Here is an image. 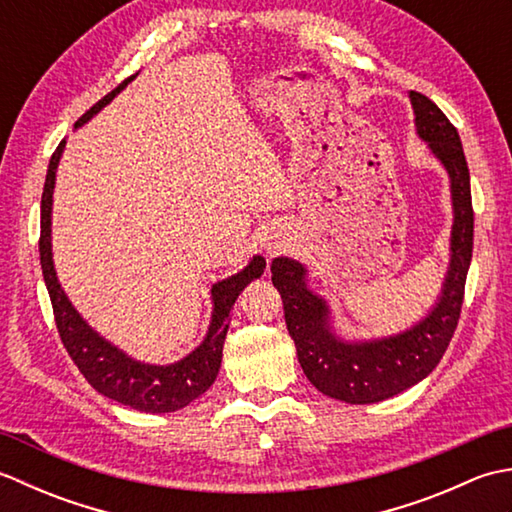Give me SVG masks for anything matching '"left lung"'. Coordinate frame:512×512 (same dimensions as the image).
Instances as JSON below:
<instances>
[{"mask_svg": "<svg viewBox=\"0 0 512 512\" xmlns=\"http://www.w3.org/2000/svg\"><path fill=\"white\" fill-rule=\"evenodd\" d=\"M409 99L416 114L418 136L427 140L429 149L449 171L453 198L451 264L442 297L429 317L389 339L347 343L332 334L325 301L306 288V268L288 257H277L270 264L303 374L321 394L345 400L350 405L387 400L420 383L436 369L458 328L466 273L471 266V176L460 134L429 96L411 92Z\"/></svg>", "mask_w": 512, "mask_h": 512, "instance_id": "left-lung-1", "label": "left lung"}]
</instances>
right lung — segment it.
<instances>
[{"label": "right lung", "mask_w": 512, "mask_h": 512, "mask_svg": "<svg viewBox=\"0 0 512 512\" xmlns=\"http://www.w3.org/2000/svg\"><path fill=\"white\" fill-rule=\"evenodd\" d=\"M136 76V74H134ZM129 76L116 90L105 94L103 99L90 107L74 127H81L88 123L90 118L110 103L114 96L121 92L125 85L134 79ZM65 140H61L59 147L54 149L48 165L46 184H43L41 195V235H39V255H41V270L43 281L48 286V295L52 301L54 323H57L59 336L63 347L68 350L74 365L85 380L99 391V394L112 398L121 405H127L145 413H169L187 407L198 396H202L209 389L217 372H220L222 363V347L228 330V312H231L235 299L239 297L250 281L257 279L264 273L266 259L253 257L242 273L228 277L224 281H217L211 288L213 297V317L209 325V334L206 339L195 347V350L184 356L182 361L173 365H147L134 361L127 354H123L118 347L107 343L103 336L96 334L88 323H85L79 312L72 308L70 299L65 297L61 284L54 273L52 264V246H50V215H52V189L54 178H57V165L63 154Z\"/></svg>", "instance_id": "right-lung-1"}]
</instances>
